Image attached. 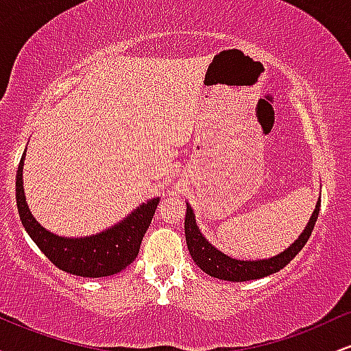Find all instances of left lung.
<instances>
[{"label":"left lung","instance_id":"left-lung-1","mask_svg":"<svg viewBox=\"0 0 351 351\" xmlns=\"http://www.w3.org/2000/svg\"><path fill=\"white\" fill-rule=\"evenodd\" d=\"M318 211H320V199H318L315 211H313L307 228L304 229V232L299 236V239H297L291 247L285 249L284 252H280L279 256L263 261H237L226 256V254L219 252L204 239L203 234L199 232L198 226H196L193 209L188 206L186 217H184V236H186L188 251L191 254L196 265L201 267V271L206 272L208 276L216 277V279L231 282L263 279V277H267L271 276V274H276L279 272L280 269H284L285 265L291 263L293 257L302 251V247L307 244L313 228H315Z\"/></svg>","mask_w":351,"mask_h":351}]
</instances>
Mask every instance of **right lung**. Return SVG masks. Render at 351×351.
Wrapping results in <instances>:
<instances>
[{
  "instance_id": "1",
  "label": "right lung",
  "mask_w": 351,
  "mask_h": 351,
  "mask_svg": "<svg viewBox=\"0 0 351 351\" xmlns=\"http://www.w3.org/2000/svg\"><path fill=\"white\" fill-rule=\"evenodd\" d=\"M23 165L24 153L16 173V204L19 217L31 239L56 267L72 276L107 277L123 271L128 264L134 263L160 198L142 204L122 223L100 234L79 239L59 237L46 231L27 208L23 188Z\"/></svg>"
}]
</instances>
